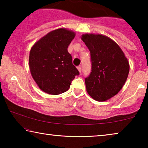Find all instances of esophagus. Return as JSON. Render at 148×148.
Returning <instances> with one entry per match:
<instances>
[{"label": "esophagus", "mask_w": 148, "mask_h": 148, "mask_svg": "<svg viewBox=\"0 0 148 148\" xmlns=\"http://www.w3.org/2000/svg\"><path fill=\"white\" fill-rule=\"evenodd\" d=\"M77 70H78V71L79 72V73H81V72H82V67L80 66H79L77 67Z\"/></svg>", "instance_id": "34e87169"}]
</instances>
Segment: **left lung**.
I'll list each match as a JSON object with an SVG mask.
<instances>
[{
	"label": "left lung",
	"instance_id": "obj_1",
	"mask_svg": "<svg viewBox=\"0 0 148 148\" xmlns=\"http://www.w3.org/2000/svg\"><path fill=\"white\" fill-rule=\"evenodd\" d=\"M82 40L91 53V72L85 79L88 94L102 102L118 93L126 82L129 63L116 42L102 34H85Z\"/></svg>",
	"mask_w": 148,
	"mask_h": 148
}]
</instances>
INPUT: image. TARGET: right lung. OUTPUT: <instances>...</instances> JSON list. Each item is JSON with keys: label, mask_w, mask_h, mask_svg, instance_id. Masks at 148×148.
Wrapping results in <instances>:
<instances>
[{"label": "right lung", "mask_w": 148, "mask_h": 148, "mask_svg": "<svg viewBox=\"0 0 148 148\" xmlns=\"http://www.w3.org/2000/svg\"><path fill=\"white\" fill-rule=\"evenodd\" d=\"M75 32L61 28L42 37L31 47L29 68L32 78L42 91L57 95L68 91L79 71L72 64L68 46Z\"/></svg>", "instance_id": "obj_1"}]
</instances>
